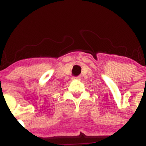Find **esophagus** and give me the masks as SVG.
Wrapping results in <instances>:
<instances>
[{
	"mask_svg": "<svg viewBox=\"0 0 146 146\" xmlns=\"http://www.w3.org/2000/svg\"><path fill=\"white\" fill-rule=\"evenodd\" d=\"M80 77H72V80H80Z\"/></svg>",
	"mask_w": 146,
	"mask_h": 146,
	"instance_id": "obj_1",
	"label": "esophagus"
}]
</instances>
